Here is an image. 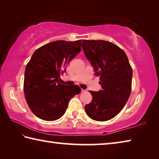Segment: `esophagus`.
Listing matches in <instances>:
<instances>
[{
    "label": "esophagus",
    "instance_id": "34e87169",
    "mask_svg": "<svg viewBox=\"0 0 159 159\" xmlns=\"http://www.w3.org/2000/svg\"><path fill=\"white\" fill-rule=\"evenodd\" d=\"M85 91H86V90H83V89H82V90H81V93H85Z\"/></svg>",
    "mask_w": 159,
    "mask_h": 159
}]
</instances>
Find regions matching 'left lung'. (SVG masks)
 Here are the masks:
<instances>
[{
    "label": "left lung",
    "mask_w": 159,
    "mask_h": 159,
    "mask_svg": "<svg viewBox=\"0 0 159 159\" xmlns=\"http://www.w3.org/2000/svg\"><path fill=\"white\" fill-rule=\"evenodd\" d=\"M82 48L102 88L90 91L93 99L85 106V112L93 120L106 121L125 105L131 93L133 69L125 52L113 43L83 40Z\"/></svg>",
    "instance_id": "1"
}]
</instances>
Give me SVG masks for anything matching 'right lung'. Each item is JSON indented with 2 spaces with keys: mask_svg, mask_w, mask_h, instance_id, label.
<instances>
[{
  "mask_svg": "<svg viewBox=\"0 0 159 159\" xmlns=\"http://www.w3.org/2000/svg\"><path fill=\"white\" fill-rule=\"evenodd\" d=\"M82 40L57 41L38 48L26 64L24 80L25 99L41 119L55 120L65 113L69 102L80 93L79 85L59 82L66 65L81 50Z\"/></svg>",
  "mask_w": 159,
  "mask_h": 159,
  "instance_id": "add662e5",
  "label": "right lung"
}]
</instances>
